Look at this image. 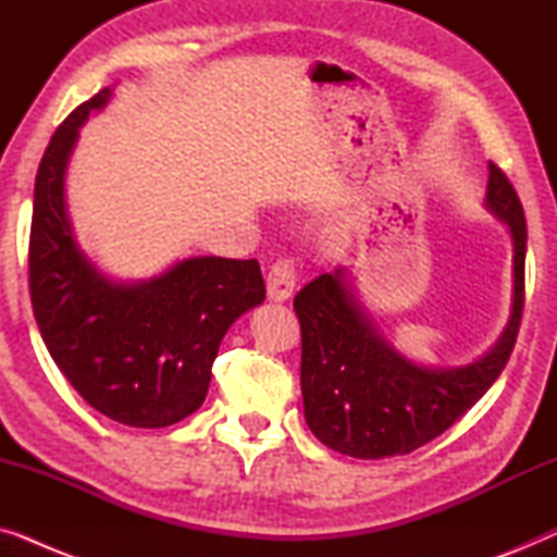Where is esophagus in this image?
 Here are the masks:
<instances>
[{
	"label": "esophagus",
	"mask_w": 557,
	"mask_h": 557,
	"mask_svg": "<svg viewBox=\"0 0 557 557\" xmlns=\"http://www.w3.org/2000/svg\"><path fill=\"white\" fill-rule=\"evenodd\" d=\"M296 286V269L292 258L281 256L273 261L269 269V276H265V288H269V299L273 301H286L288 296L294 294Z\"/></svg>",
	"instance_id": "1"
}]
</instances>
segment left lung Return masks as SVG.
<instances>
[{
	"mask_svg": "<svg viewBox=\"0 0 557 557\" xmlns=\"http://www.w3.org/2000/svg\"><path fill=\"white\" fill-rule=\"evenodd\" d=\"M486 205L512 233L515 299L502 339L474 364L429 370L400 357L357 307L342 269L322 273L294 296L301 324L304 416L324 446L355 459L416 451L451 429L505 370L524 309L528 225L512 182L494 162Z\"/></svg>",
	"mask_w": 557,
	"mask_h": 557,
	"instance_id": "obj_1",
	"label": "left lung"
}]
</instances>
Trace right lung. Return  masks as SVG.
<instances>
[{
	"mask_svg": "<svg viewBox=\"0 0 557 557\" xmlns=\"http://www.w3.org/2000/svg\"><path fill=\"white\" fill-rule=\"evenodd\" d=\"M98 90L55 128L35 177L29 299L45 347L83 400L111 421L164 429L202 406L227 326L265 299L256 258H189L121 286L73 240L63 177L78 128L109 101Z\"/></svg>",
	"mask_w": 557,
	"mask_h": 557,
	"instance_id": "obj_1",
	"label": "right lung"
}]
</instances>
